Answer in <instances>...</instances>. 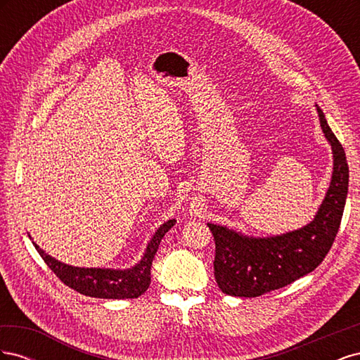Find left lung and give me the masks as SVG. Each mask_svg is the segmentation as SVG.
Masks as SVG:
<instances>
[{
  "instance_id": "8db88e82",
  "label": "left lung",
  "mask_w": 360,
  "mask_h": 360,
  "mask_svg": "<svg viewBox=\"0 0 360 360\" xmlns=\"http://www.w3.org/2000/svg\"><path fill=\"white\" fill-rule=\"evenodd\" d=\"M320 124L332 146L330 186L312 222L299 230L271 237H249L230 228L207 224L214 237V278L222 292L258 297L282 288L317 269L340 230L348 192L345 151L317 106Z\"/></svg>"
}]
</instances>
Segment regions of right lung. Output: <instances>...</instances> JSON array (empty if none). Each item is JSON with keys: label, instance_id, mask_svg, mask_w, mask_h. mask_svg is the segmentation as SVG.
<instances>
[{"label": "right lung", "instance_id": "add662e5", "mask_svg": "<svg viewBox=\"0 0 360 360\" xmlns=\"http://www.w3.org/2000/svg\"><path fill=\"white\" fill-rule=\"evenodd\" d=\"M176 225V219H169L162 224L151 237L146 252L138 264L130 269H96V267H73L48 255L34 242L37 252L56 274L61 282L76 290L84 296L99 299H136L150 285V269L158 252L160 240L171 228Z\"/></svg>", "mask_w": 360, "mask_h": 360}]
</instances>
